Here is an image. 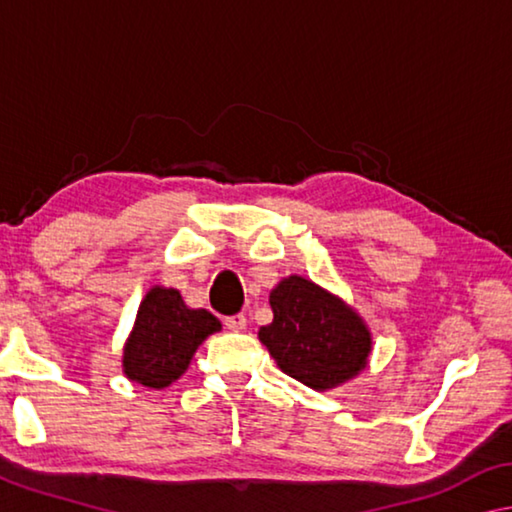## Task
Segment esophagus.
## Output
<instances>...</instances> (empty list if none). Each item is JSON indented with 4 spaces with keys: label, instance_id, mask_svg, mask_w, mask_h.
<instances>
[{
    "label": "esophagus",
    "instance_id": "1",
    "mask_svg": "<svg viewBox=\"0 0 512 512\" xmlns=\"http://www.w3.org/2000/svg\"><path fill=\"white\" fill-rule=\"evenodd\" d=\"M246 316L244 314H235V316H228L223 318V325L230 329V332H241V329H246Z\"/></svg>",
    "mask_w": 512,
    "mask_h": 512
}]
</instances>
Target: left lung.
I'll list each match as a JSON object with an SVG mask.
<instances>
[{
  "instance_id": "left-lung-1",
  "label": "left lung",
  "mask_w": 512,
  "mask_h": 512,
  "mask_svg": "<svg viewBox=\"0 0 512 512\" xmlns=\"http://www.w3.org/2000/svg\"><path fill=\"white\" fill-rule=\"evenodd\" d=\"M273 323L259 329L277 366L314 391H327L366 368L370 332L339 298L291 275L271 291Z\"/></svg>"
}]
</instances>
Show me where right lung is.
<instances>
[{
    "label": "right lung",
    "instance_id": "add662e5",
    "mask_svg": "<svg viewBox=\"0 0 512 512\" xmlns=\"http://www.w3.org/2000/svg\"><path fill=\"white\" fill-rule=\"evenodd\" d=\"M219 329V318L205 309H189L176 289L153 287L126 343L124 372L149 388L169 386L187 370L198 345Z\"/></svg>",
    "mask_w": 512,
    "mask_h": 512
}]
</instances>
